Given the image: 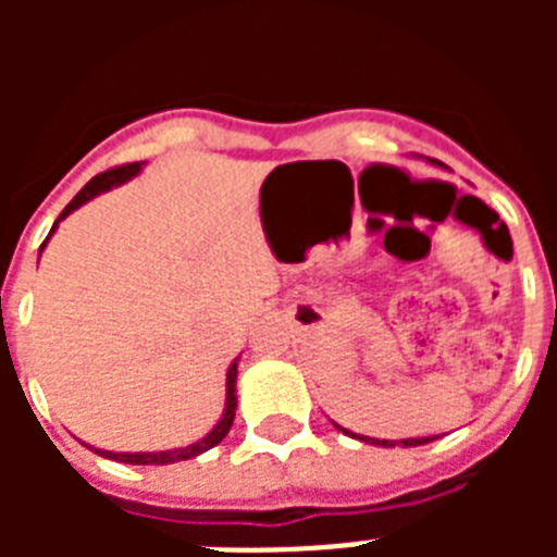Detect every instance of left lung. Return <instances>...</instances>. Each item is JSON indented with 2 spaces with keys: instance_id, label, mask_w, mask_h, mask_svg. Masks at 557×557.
Wrapping results in <instances>:
<instances>
[{
  "instance_id": "1",
  "label": "left lung",
  "mask_w": 557,
  "mask_h": 557,
  "mask_svg": "<svg viewBox=\"0 0 557 557\" xmlns=\"http://www.w3.org/2000/svg\"><path fill=\"white\" fill-rule=\"evenodd\" d=\"M332 424H334V421H332ZM334 426H337L339 432H346V435L357 437V441H366V444H373V446H387V449H391V446H424V444H430V441H435V437H405V441H379V437H366V435H357V432L343 430V426H339V424H334Z\"/></svg>"
}]
</instances>
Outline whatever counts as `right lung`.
Here are the masks:
<instances>
[{
	"label": "right lung",
	"instance_id": "add662e5",
	"mask_svg": "<svg viewBox=\"0 0 557 557\" xmlns=\"http://www.w3.org/2000/svg\"><path fill=\"white\" fill-rule=\"evenodd\" d=\"M141 164L136 161V164H125V166H116V170H108V172H100L97 178L88 181L86 186H83L81 191L75 195V200L66 206V209L61 211V218L55 220V225H52V231L58 228V223H61L63 218H69L72 211L81 209L83 203H88L91 198H97V195H102V191H108L111 186H120L125 184V181H131L133 175H139ZM52 231H49V236H52ZM47 236V239H49ZM47 239H44V245H47ZM41 245V248H44ZM239 359V357H236ZM236 359L228 366V373H225V410H223V418H220L218 424H214V430L209 432L206 437H200L198 444H189L184 446V449H166V451H106V449H95L97 455L108 457V460H120V462H131V466H170V462H181V460H191V457L203 455V451H209L211 446H218L220 441H223L225 435H228L231 424H234V416H236ZM91 449V446H88Z\"/></svg>",
	"mask_w": 557,
	"mask_h": 557
}]
</instances>
